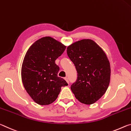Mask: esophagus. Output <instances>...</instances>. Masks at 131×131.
I'll return each instance as SVG.
<instances>
[{"label":"esophagus","instance_id":"esophagus-1","mask_svg":"<svg viewBox=\"0 0 131 131\" xmlns=\"http://www.w3.org/2000/svg\"><path fill=\"white\" fill-rule=\"evenodd\" d=\"M64 80L66 81V82H67L68 83V82H69V81H68V78H67V77H66V78H64Z\"/></svg>","mask_w":131,"mask_h":131}]
</instances>
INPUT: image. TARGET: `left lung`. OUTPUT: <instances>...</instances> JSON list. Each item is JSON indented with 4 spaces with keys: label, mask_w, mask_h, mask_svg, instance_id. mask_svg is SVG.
Segmentation results:
<instances>
[{
    "label": "left lung",
    "mask_w": 131,
    "mask_h": 131,
    "mask_svg": "<svg viewBox=\"0 0 131 131\" xmlns=\"http://www.w3.org/2000/svg\"><path fill=\"white\" fill-rule=\"evenodd\" d=\"M68 56L75 66L78 77L71 89L85 104L97 102L106 93L110 81V62L103 49L92 39H82L68 46Z\"/></svg>",
    "instance_id": "obj_1"
}]
</instances>
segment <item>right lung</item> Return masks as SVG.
Returning a JSON list of instances; mask_svg holds the SVG:
<instances>
[{"label": "right lung", "mask_w": 131, "mask_h": 131, "mask_svg": "<svg viewBox=\"0 0 131 131\" xmlns=\"http://www.w3.org/2000/svg\"><path fill=\"white\" fill-rule=\"evenodd\" d=\"M66 46L50 36L35 42L27 50L21 67V79L25 89L34 101L48 105L58 97L62 86H67L57 76L59 67L55 63Z\"/></svg>", "instance_id": "right-lung-1"}]
</instances>
